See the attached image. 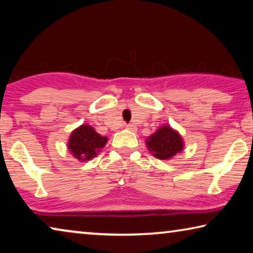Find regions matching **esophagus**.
Instances as JSON below:
<instances>
[{
    "instance_id": "1",
    "label": "esophagus",
    "mask_w": 253,
    "mask_h": 253,
    "mask_svg": "<svg viewBox=\"0 0 253 253\" xmlns=\"http://www.w3.org/2000/svg\"><path fill=\"white\" fill-rule=\"evenodd\" d=\"M126 129L130 130V131H134V130H135V127H134V126H132V124H126Z\"/></svg>"
}]
</instances>
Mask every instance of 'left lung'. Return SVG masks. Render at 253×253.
<instances>
[{
    "mask_svg": "<svg viewBox=\"0 0 253 253\" xmlns=\"http://www.w3.org/2000/svg\"><path fill=\"white\" fill-rule=\"evenodd\" d=\"M146 145L153 156L162 161H167L183 150L184 142L177 131L169 126H164L148 137Z\"/></svg>",
    "mask_w": 253,
    "mask_h": 253,
    "instance_id": "1",
    "label": "left lung"
}]
</instances>
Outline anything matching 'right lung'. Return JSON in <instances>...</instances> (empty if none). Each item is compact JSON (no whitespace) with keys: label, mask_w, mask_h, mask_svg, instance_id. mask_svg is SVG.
Returning a JSON list of instances; mask_svg holds the SVG:
<instances>
[{"label":"right lung","mask_w":253,"mask_h":253,"mask_svg":"<svg viewBox=\"0 0 253 253\" xmlns=\"http://www.w3.org/2000/svg\"><path fill=\"white\" fill-rule=\"evenodd\" d=\"M107 142V137L97 133L89 124H83L72 131L68 141V149L81 162L96 157Z\"/></svg>","instance_id":"add662e5"}]
</instances>
